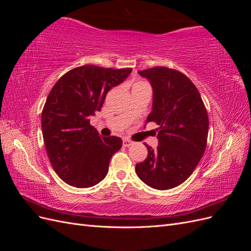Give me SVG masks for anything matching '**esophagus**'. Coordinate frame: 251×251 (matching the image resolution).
I'll return each instance as SVG.
<instances>
[{"instance_id": "1", "label": "esophagus", "mask_w": 251, "mask_h": 251, "mask_svg": "<svg viewBox=\"0 0 251 251\" xmlns=\"http://www.w3.org/2000/svg\"><path fill=\"white\" fill-rule=\"evenodd\" d=\"M123 144H124V147H130V146H132L133 144V141H131L130 139H127V138H124V140H123Z\"/></svg>"}]
</instances>
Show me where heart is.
Returning <instances> with one entry per match:
<instances>
[{
    "label": "heart",
    "instance_id": "heart-1",
    "mask_svg": "<svg viewBox=\"0 0 251 251\" xmlns=\"http://www.w3.org/2000/svg\"><path fill=\"white\" fill-rule=\"evenodd\" d=\"M141 83H144V82H136L135 85H134V87H135V86H137V85H141Z\"/></svg>",
    "mask_w": 251,
    "mask_h": 251
}]
</instances>
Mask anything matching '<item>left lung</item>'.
<instances>
[{"label": "left lung", "instance_id": "obj_1", "mask_svg": "<svg viewBox=\"0 0 251 251\" xmlns=\"http://www.w3.org/2000/svg\"><path fill=\"white\" fill-rule=\"evenodd\" d=\"M153 89L151 112L146 123L158 128V147L147 146L148 157L136 174L155 189H171L191 176L204 154L208 116L198 89L184 74L166 67L138 71Z\"/></svg>", "mask_w": 251, "mask_h": 251}]
</instances>
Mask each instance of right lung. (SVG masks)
Here are the masks:
<instances>
[{
  "label": "right lung",
  "mask_w": 251,
  "mask_h": 251,
  "mask_svg": "<svg viewBox=\"0 0 251 251\" xmlns=\"http://www.w3.org/2000/svg\"><path fill=\"white\" fill-rule=\"evenodd\" d=\"M131 72V68L81 66L64 74L50 91L42 112L43 138L53 170L67 184L91 187L107 176L123 140L102 137L90 125V117Z\"/></svg>",
  "instance_id": "obj_1"
}]
</instances>
